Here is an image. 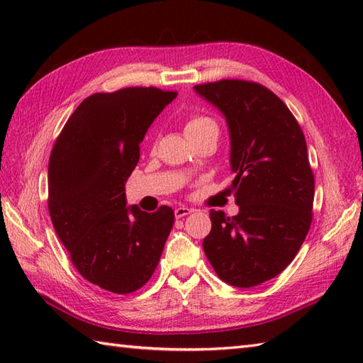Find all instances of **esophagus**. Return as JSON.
<instances>
[{"label": "esophagus", "mask_w": 363, "mask_h": 363, "mask_svg": "<svg viewBox=\"0 0 363 363\" xmlns=\"http://www.w3.org/2000/svg\"><path fill=\"white\" fill-rule=\"evenodd\" d=\"M191 212H194V211H191V209H189V207H177V209L174 211V217L176 218H184V217H187V215H190Z\"/></svg>", "instance_id": "esophagus-1"}]
</instances>
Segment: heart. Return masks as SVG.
<instances>
[{
    "mask_svg": "<svg viewBox=\"0 0 363 363\" xmlns=\"http://www.w3.org/2000/svg\"><path fill=\"white\" fill-rule=\"evenodd\" d=\"M201 130H215L218 133L217 123L209 115L204 113H196L191 115V117L186 123V134H194V133H201Z\"/></svg>",
    "mask_w": 363,
    "mask_h": 363,
    "instance_id": "obj_1",
    "label": "heart"
}]
</instances>
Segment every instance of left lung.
<instances>
[{
  "instance_id": "left-lung-1",
  "label": "left lung",
  "mask_w": 363,
  "mask_h": 363,
  "mask_svg": "<svg viewBox=\"0 0 363 363\" xmlns=\"http://www.w3.org/2000/svg\"><path fill=\"white\" fill-rule=\"evenodd\" d=\"M226 118L238 213L211 211L203 240L221 281L250 289L295 259L309 233L315 194L307 145L296 118L257 82L223 79L195 86Z\"/></svg>"
}]
</instances>
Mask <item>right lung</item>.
Returning <instances> with one entry per match:
<instances>
[{
	"mask_svg": "<svg viewBox=\"0 0 363 363\" xmlns=\"http://www.w3.org/2000/svg\"><path fill=\"white\" fill-rule=\"evenodd\" d=\"M177 96L156 87L95 94L67 120L51 151L52 226L89 282L126 295L150 281L174 223L172 207L126 206L125 182L154 118Z\"/></svg>",
	"mask_w": 363,
	"mask_h": 363,
	"instance_id": "obj_1",
	"label": "right lung"
}]
</instances>
